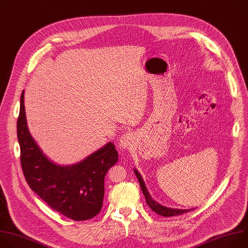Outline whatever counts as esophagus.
<instances>
[{
    "label": "esophagus",
    "instance_id": "34e87169",
    "mask_svg": "<svg viewBox=\"0 0 248 248\" xmlns=\"http://www.w3.org/2000/svg\"><path fill=\"white\" fill-rule=\"evenodd\" d=\"M134 138L135 137L133 133L126 132L125 134H123L118 140V146L120 150H126V148L134 141Z\"/></svg>",
    "mask_w": 248,
    "mask_h": 248
}]
</instances>
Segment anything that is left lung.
I'll use <instances>...</instances> for the list:
<instances>
[{"instance_id": "8db88e82", "label": "left lung", "mask_w": 248, "mask_h": 248, "mask_svg": "<svg viewBox=\"0 0 248 248\" xmlns=\"http://www.w3.org/2000/svg\"><path fill=\"white\" fill-rule=\"evenodd\" d=\"M134 172H135V175L137 176L138 180H139V183H140V188H141V191L145 197V202L147 203V205L151 207V209L153 211H155L156 214L158 215H161V216H164V217H171V216H177V215H181V214H184L186 212H188L189 210H193V209H178V208H170V207H166L164 205H161L160 203H158L157 202H155V200H153V197L151 195V193L148 192L146 186H145V184L140 176V174L139 173V171L137 169L134 168Z\"/></svg>"}]
</instances>
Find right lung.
I'll return each mask as SVG.
<instances>
[{"mask_svg": "<svg viewBox=\"0 0 248 248\" xmlns=\"http://www.w3.org/2000/svg\"><path fill=\"white\" fill-rule=\"evenodd\" d=\"M17 139L26 182L49 207L75 221L92 219L100 213L105 195V177L118 161L113 142H108L72 165L52 161L43 154L29 132L24 90L20 96Z\"/></svg>", "mask_w": 248, "mask_h": 248, "instance_id": "1", "label": "right lung"}]
</instances>
